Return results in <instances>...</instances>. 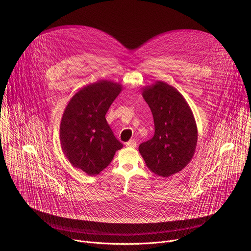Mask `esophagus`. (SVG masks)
Listing matches in <instances>:
<instances>
[{"label": "esophagus", "instance_id": "esophagus-1", "mask_svg": "<svg viewBox=\"0 0 251 251\" xmlns=\"http://www.w3.org/2000/svg\"><path fill=\"white\" fill-rule=\"evenodd\" d=\"M126 146L130 147V148H135L137 146V142L135 140H130L126 143Z\"/></svg>", "mask_w": 251, "mask_h": 251}]
</instances>
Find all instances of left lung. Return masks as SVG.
<instances>
[{"mask_svg": "<svg viewBox=\"0 0 251 251\" xmlns=\"http://www.w3.org/2000/svg\"><path fill=\"white\" fill-rule=\"evenodd\" d=\"M153 114L155 134L139 152L156 175L170 176L182 171L195 154L198 131L188 103L175 87L158 81L143 89Z\"/></svg>", "mask_w": 251, "mask_h": 251, "instance_id": "8db88e82", "label": "left lung"}]
</instances>
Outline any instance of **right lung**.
<instances>
[{"label": "right lung", "instance_id": "right-lung-1", "mask_svg": "<svg viewBox=\"0 0 251 251\" xmlns=\"http://www.w3.org/2000/svg\"><path fill=\"white\" fill-rule=\"evenodd\" d=\"M120 91L121 85L111 81L89 84L71 98L62 115V151L71 165L87 175H98L123 147L105 118Z\"/></svg>", "mask_w": 251, "mask_h": 251}]
</instances>
